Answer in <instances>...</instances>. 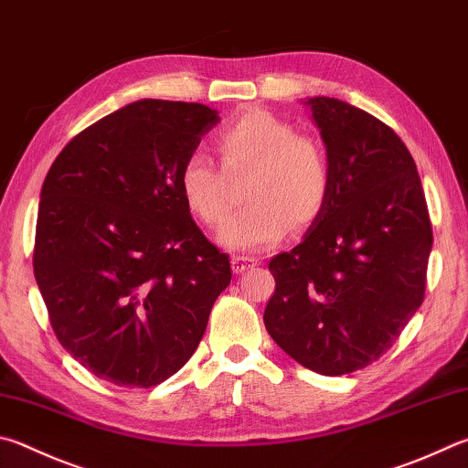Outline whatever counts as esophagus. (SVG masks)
<instances>
[{"instance_id":"34e87169","label":"esophagus","mask_w":468,"mask_h":468,"mask_svg":"<svg viewBox=\"0 0 468 468\" xmlns=\"http://www.w3.org/2000/svg\"><path fill=\"white\" fill-rule=\"evenodd\" d=\"M256 260H251V258H243V256H233L231 258V268H233V271L235 274H243V271H248L250 268H253L256 266Z\"/></svg>"}]
</instances>
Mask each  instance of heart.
Segmentation results:
<instances>
[{"label":"heart","mask_w":468,"mask_h":468,"mask_svg":"<svg viewBox=\"0 0 468 468\" xmlns=\"http://www.w3.org/2000/svg\"><path fill=\"white\" fill-rule=\"evenodd\" d=\"M215 147L223 169L194 153L184 161L177 186L192 215L215 229L231 210L226 176L235 180L250 174L245 198L251 205L220 231V241L231 250L271 248L292 225L309 227L325 208L331 190L327 151L268 110L251 108L233 118L217 133Z\"/></svg>","instance_id":"obj_1"}]
</instances>
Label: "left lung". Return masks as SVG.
Here are the masks:
<instances>
[{"label":"left lung","mask_w":468,"mask_h":468,"mask_svg":"<svg viewBox=\"0 0 468 468\" xmlns=\"http://www.w3.org/2000/svg\"><path fill=\"white\" fill-rule=\"evenodd\" d=\"M331 190L304 239L270 261L271 339L304 368L350 375L377 362L423 303L431 223L410 149L364 110L311 98Z\"/></svg>","instance_id":"1"}]
</instances>
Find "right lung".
Here are the masks:
<instances>
[{
  "instance_id": "add662e5",
  "label": "right lung",
  "mask_w": 468,
  "mask_h": 468,
  "mask_svg": "<svg viewBox=\"0 0 468 468\" xmlns=\"http://www.w3.org/2000/svg\"><path fill=\"white\" fill-rule=\"evenodd\" d=\"M217 122L205 104L139 100L75 134L48 169L34 278L57 339L101 380L149 388L176 375L231 282L177 186Z\"/></svg>"
}]
</instances>
